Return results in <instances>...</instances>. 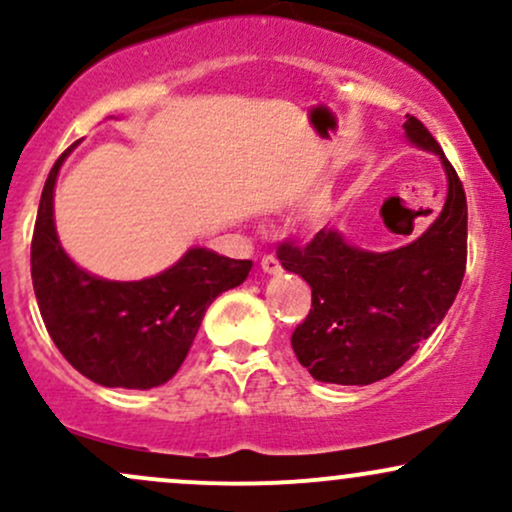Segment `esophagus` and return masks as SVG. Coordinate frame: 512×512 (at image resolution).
<instances>
[{"label":"esophagus","mask_w":512,"mask_h":512,"mask_svg":"<svg viewBox=\"0 0 512 512\" xmlns=\"http://www.w3.org/2000/svg\"><path fill=\"white\" fill-rule=\"evenodd\" d=\"M260 267H262L264 274H279L281 272V264H279V260H276L274 255H264L262 262H260Z\"/></svg>","instance_id":"1"}]
</instances>
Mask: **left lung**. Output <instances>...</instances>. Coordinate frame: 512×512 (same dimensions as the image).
Wrapping results in <instances>:
<instances>
[{"label": "left lung", "mask_w": 512, "mask_h": 512, "mask_svg": "<svg viewBox=\"0 0 512 512\" xmlns=\"http://www.w3.org/2000/svg\"><path fill=\"white\" fill-rule=\"evenodd\" d=\"M407 137L448 173V199L426 233L404 248L366 252L322 228L310 243L284 240L281 267L303 276L313 305L291 334L293 354L320 383L370 385L407 363L460 291L467 267V197L431 132L407 115Z\"/></svg>", "instance_id": "obj_1"}]
</instances>
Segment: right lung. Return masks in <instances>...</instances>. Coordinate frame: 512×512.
Returning a JSON list of instances; mask_svg holds the SVG:
<instances>
[{
	"mask_svg": "<svg viewBox=\"0 0 512 512\" xmlns=\"http://www.w3.org/2000/svg\"><path fill=\"white\" fill-rule=\"evenodd\" d=\"M57 158L43 195L31 243V276L52 342L93 383L149 390L178 373L216 296L236 289L250 260H231L192 248L166 272L142 281H108L84 272L62 250L52 219Z\"/></svg>",
	"mask_w": 512,
	"mask_h": 512,
	"instance_id": "obj_1",
	"label": "right lung"
}]
</instances>
